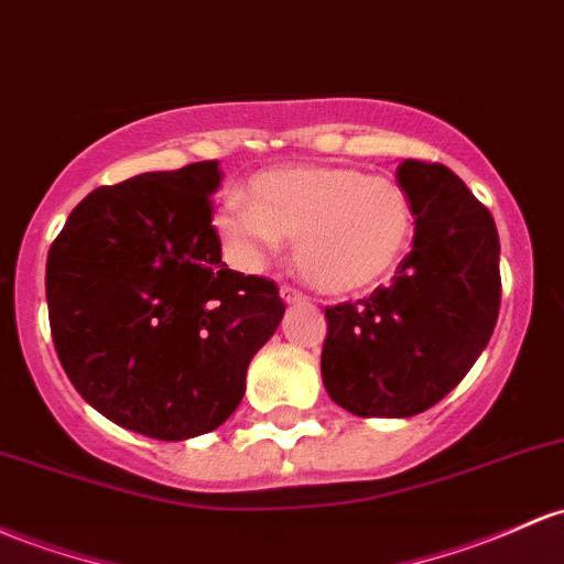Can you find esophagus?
Instances as JSON below:
<instances>
[{"instance_id":"obj_1","label":"esophagus","mask_w":564,"mask_h":564,"mask_svg":"<svg viewBox=\"0 0 564 564\" xmlns=\"http://www.w3.org/2000/svg\"><path fill=\"white\" fill-rule=\"evenodd\" d=\"M281 300L286 302V305H302V302H305L307 296L302 294V292H296L294 286H281Z\"/></svg>"}]
</instances>
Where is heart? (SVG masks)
<instances>
[{
    "mask_svg": "<svg viewBox=\"0 0 564 564\" xmlns=\"http://www.w3.org/2000/svg\"><path fill=\"white\" fill-rule=\"evenodd\" d=\"M412 203L391 176L348 165H286L251 178L243 200L221 208L225 249L240 268H257L283 238L294 264L324 294L375 286L404 257L412 238Z\"/></svg>",
    "mask_w": 564,
    "mask_h": 564,
    "instance_id": "heart-1",
    "label": "heart"
}]
</instances>
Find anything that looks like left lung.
Here are the masks:
<instances>
[{"label":"left lung","instance_id":"obj_1","mask_svg":"<svg viewBox=\"0 0 564 564\" xmlns=\"http://www.w3.org/2000/svg\"><path fill=\"white\" fill-rule=\"evenodd\" d=\"M395 176L412 203V251L369 300L326 307L321 377L358 417L431 410L487 348L500 307L492 214L447 165L404 160Z\"/></svg>","mask_w":564,"mask_h":564}]
</instances>
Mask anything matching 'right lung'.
Segmentation results:
<instances>
[{
  "mask_svg": "<svg viewBox=\"0 0 564 564\" xmlns=\"http://www.w3.org/2000/svg\"><path fill=\"white\" fill-rule=\"evenodd\" d=\"M216 160L93 189L47 253L61 367L122 429L184 442L219 429L286 305L268 278L221 262Z\"/></svg>",
  "mask_w": 564,
  "mask_h": 564,
  "instance_id": "right-lung-1",
  "label": "right lung"
}]
</instances>
